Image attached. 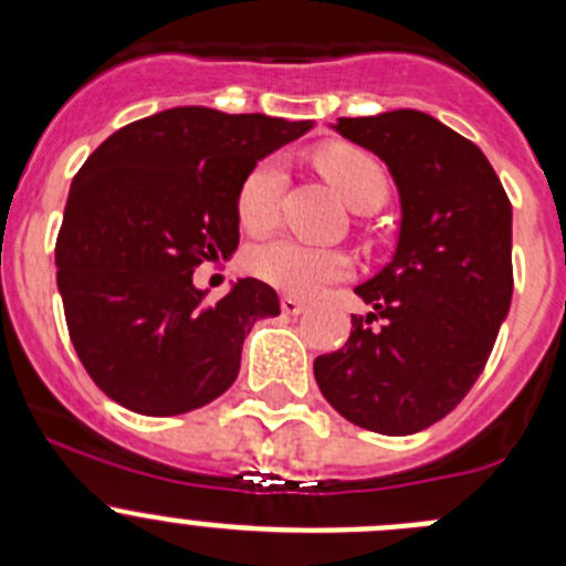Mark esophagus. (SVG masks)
<instances>
[{"mask_svg": "<svg viewBox=\"0 0 566 566\" xmlns=\"http://www.w3.org/2000/svg\"><path fill=\"white\" fill-rule=\"evenodd\" d=\"M282 312H284V315H301V312H306V301L295 298V295H284Z\"/></svg>", "mask_w": 566, "mask_h": 566, "instance_id": "1", "label": "esophagus"}]
</instances>
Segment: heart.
Returning <instances> with one entry per match:
<instances>
[{"label":"heart","instance_id":"heart-1","mask_svg":"<svg viewBox=\"0 0 566 566\" xmlns=\"http://www.w3.org/2000/svg\"><path fill=\"white\" fill-rule=\"evenodd\" d=\"M319 172L356 210H378L389 197V177L375 156L353 145H328L315 156ZM287 167L279 156H268L249 169L238 186V219L254 235L273 230L279 221ZM249 268L256 279L293 295H315L325 284L342 282L353 273V256L342 249H319L295 238H276L251 249Z\"/></svg>","mask_w":566,"mask_h":566}]
</instances>
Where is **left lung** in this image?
<instances>
[{"instance_id": "8db88e82", "label": "left lung", "mask_w": 566, "mask_h": 566, "mask_svg": "<svg viewBox=\"0 0 566 566\" xmlns=\"http://www.w3.org/2000/svg\"><path fill=\"white\" fill-rule=\"evenodd\" d=\"M389 167L402 221L391 262L356 287L345 345L315 358L323 397L353 424L410 436L462 402L512 304V205L484 153L424 112L339 117Z\"/></svg>"}]
</instances>
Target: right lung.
<instances>
[{"instance_id": "obj_1", "label": "right lung", "mask_w": 566, "mask_h": 566, "mask_svg": "<svg viewBox=\"0 0 566 566\" xmlns=\"http://www.w3.org/2000/svg\"><path fill=\"white\" fill-rule=\"evenodd\" d=\"M310 128L177 106L114 130L84 161L56 235V284L78 361L108 399L177 416L235 384L243 339L279 315V295L241 279L210 304L193 268L238 249V186Z\"/></svg>"}]
</instances>
